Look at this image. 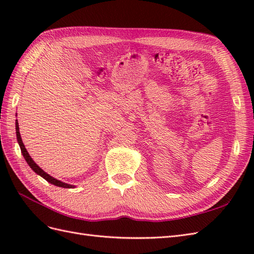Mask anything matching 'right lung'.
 Returning <instances> with one entry per match:
<instances>
[{
  "instance_id": "obj_1",
  "label": "right lung",
  "mask_w": 254,
  "mask_h": 254,
  "mask_svg": "<svg viewBox=\"0 0 254 254\" xmlns=\"http://www.w3.org/2000/svg\"><path fill=\"white\" fill-rule=\"evenodd\" d=\"M16 133H17V140H18L19 146H20V148H21L22 155H23V157H24V159H25V161L27 162V164L29 165V167L32 168V170H33L36 174L41 176L43 179H45L48 182H50L51 184H54V186H56V187L64 188V189H73V188H75V186H72V184H67V183H65V182H63V181H60V180H58V179H56V178H54V177H52V176L49 175L48 173H45L41 167H39V166H38V165L34 162V160L32 159V157L29 156V153L27 152L24 144H23V142H22L21 134H20V131H19V123H18V121H16Z\"/></svg>"
}]
</instances>
